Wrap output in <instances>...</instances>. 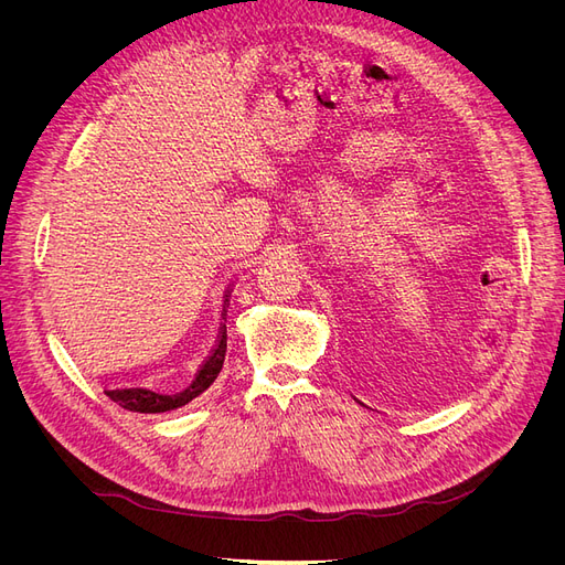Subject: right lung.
<instances>
[{
	"instance_id": "obj_1",
	"label": "right lung",
	"mask_w": 565,
	"mask_h": 565,
	"mask_svg": "<svg viewBox=\"0 0 565 565\" xmlns=\"http://www.w3.org/2000/svg\"><path fill=\"white\" fill-rule=\"evenodd\" d=\"M226 339L228 337H226V324H224V328H221V334H218V341H216L212 355L198 370L193 384L188 386V388H183L181 393H174V396H162V393L148 391V388H113V391H108V396L119 407L131 409V413H146V415L167 413V409H177V407H181L185 403H191L193 398L200 396V393H204L214 384L221 367H224Z\"/></svg>"
}]
</instances>
